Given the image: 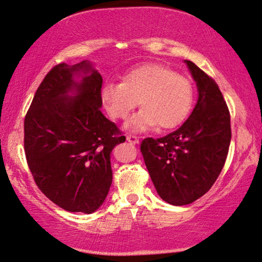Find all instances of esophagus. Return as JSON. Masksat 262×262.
Here are the masks:
<instances>
[{"instance_id": "34e87169", "label": "esophagus", "mask_w": 262, "mask_h": 262, "mask_svg": "<svg viewBox=\"0 0 262 262\" xmlns=\"http://www.w3.org/2000/svg\"><path fill=\"white\" fill-rule=\"evenodd\" d=\"M127 141L128 142H130L132 145H137V144H139V138L138 137H135V135H127Z\"/></svg>"}]
</instances>
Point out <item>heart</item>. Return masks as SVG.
<instances>
[{
	"label": "heart",
	"mask_w": 262,
	"mask_h": 262,
	"mask_svg": "<svg viewBox=\"0 0 262 262\" xmlns=\"http://www.w3.org/2000/svg\"><path fill=\"white\" fill-rule=\"evenodd\" d=\"M99 95L106 113L115 120H124L139 100L141 109L125 124L130 132L157 124L163 129L175 128L186 120L193 104L189 80L160 64L130 69L121 82H104Z\"/></svg>",
	"instance_id": "1"
}]
</instances>
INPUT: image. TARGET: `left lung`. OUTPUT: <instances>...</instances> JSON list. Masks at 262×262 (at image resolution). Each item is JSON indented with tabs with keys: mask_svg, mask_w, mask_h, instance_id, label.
Here are the masks:
<instances>
[{
	"mask_svg": "<svg viewBox=\"0 0 262 262\" xmlns=\"http://www.w3.org/2000/svg\"><path fill=\"white\" fill-rule=\"evenodd\" d=\"M198 87V102L188 120L166 137L147 138L140 149L157 193L167 204L183 206L206 194L228 156L230 113L219 87L186 60Z\"/></svg>",
	"mask_w": 262,
	"mask_h": 262,
	"instance_id": "1",
	"label": "left lung"
}]
</instances>
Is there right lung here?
<instances>
[{"mask_svg":"<svg viewBox=\"0 0 262 262\" xmlns=\"http://www.w3.org/2000/svg\"><path fill=\"white\" fill-rule=\"evenodd\" d=\"M103 78L92 62L55 66L25 117V155L34 182L69 212L93 213L113 182L110 155L125 141L100 111Z\"/></svg>","mask_w":262,"mask_h":262,"instance_id":"add662e5","label":"right lung"}]
</instances>
